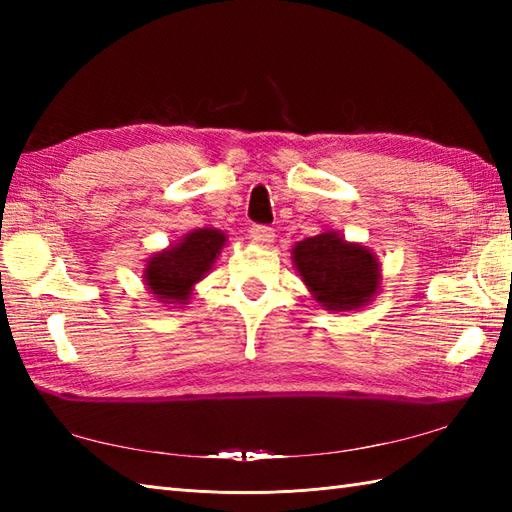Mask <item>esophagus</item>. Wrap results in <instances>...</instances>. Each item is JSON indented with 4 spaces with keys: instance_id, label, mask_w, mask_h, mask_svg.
<instances>
[{
    "instance_id": "esophagus-1",
    "label": "esophagus",
    "mask_w": 512,
    "mask_h": 512,
    "mask_svg": "<svg viewBox=\"0 0 512 512\" xmlns=\"http://www.w3.org/2000/svg\"><path fill=\"white\" fill-rule=\"evenodd\" d=\"M250 237H253V242L268 246L275 239V233H273V228H270V226L253 224V228H250Z\"/></svg>"
}]
</instances>
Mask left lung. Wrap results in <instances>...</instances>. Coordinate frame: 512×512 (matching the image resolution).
Masks as SVG:
<instances>
[{
    "mask_svg": "<svg viewBox=\"0 0 512 512\" xmlns=\"http://www.w3.org/2000/svg\"><path fill=\"white\" fill-rule=\"evenodd\" d=\"M292 264L314 301L330 312L367 306L380 286V266L372 250L345 242L334 231L297 242Z\"/></svg>",
    "mask_w": 512,
    "mask_h": 512,
    "instance_id": "obj_1",
    "label": "left lung"
}]
</instances>
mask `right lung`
<instances>
[{
	"label": "right lung",
	"instance_id": "right-lung-1",
	"mask_svg": "<svg viewBox=\"0 0 512 512\" xmlns=\"http://www.w3.org/2000/svg\"><path fill=\"white\" fill-rule=\"evenodd\" d=\"M224 244L226 235L217 228H195L149 257L143 270L145 286L160 303H187L193 286L213 268Z\"/></svg>",
	"mask_w": 512,
	"mask_h": 512
}]
</instances>
